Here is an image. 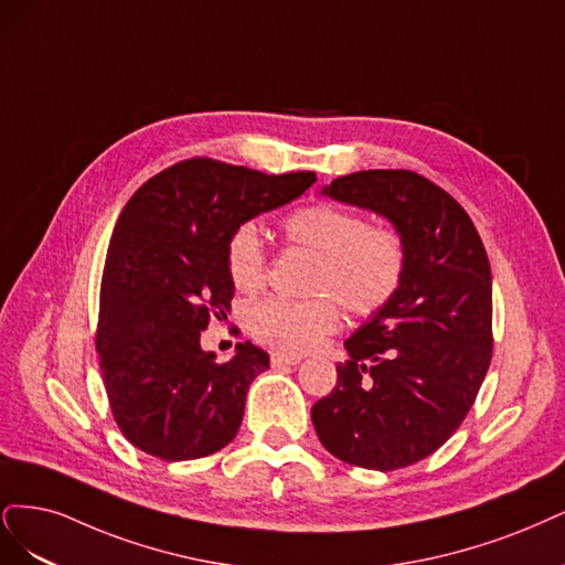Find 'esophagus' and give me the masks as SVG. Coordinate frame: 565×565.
I'll return each mask as SVG.
<instances>
[{
	"label": "esophagus",
	"mask_w": 565,
	"mask_h": 565,
	"mask_svg": "<svg viewBox=\"0 0 565 565\" xmlns=\"http://www.w3.org/2000/svg\"><path fill=\"white\" fill-rule=\"evenodd\" d=\"M300 361H302V356H298V354H288V352H275V354H271V366H275V369L298 366Z\"/></svg>",
	"instance_id": "34e87169"
}]
</instances>
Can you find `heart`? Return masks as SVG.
I'll use <instances>...</instances> for the list:
<instances>
[{"instance_id": "b5f03b06", "label": "heart", "mask_w": 565, "mask_h": 565, "mask_svg": "<svg viewBox=\"0 0 565 565\" xmlns=\"http://www.w3.org/2000/svg\"><path fill=\"white\" fill-rule=\"evenodd\" d=\"M286 236L312 253L317 269L309 290L317 298H265L248 309L253 335L286 352H307L340 329L335 299L354 317H373L387 307L404 281L406 250L394 230L369 227L361 215L317 204L284 223ZM230 279L239 290H256L265 277V248L253 223L236 227L227 244Z\"/></svg>"}]
</instances>
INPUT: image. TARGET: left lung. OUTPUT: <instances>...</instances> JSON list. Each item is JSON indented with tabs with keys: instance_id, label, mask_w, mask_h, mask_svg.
Segmentation results:
<instances>
[{
	"instance_id": "8db88e82",
	"label": "left lung",
	"mask_w": 565,
	"mask_h": 565,
	"mask_svg": "<svg viewBox=\"0 0 565 565\" xmlns=\"http://www.w3.org/2000/svg\"><path fill=\"white\" fill-rule=\"evenodd\" d=\"M394 227L404 281L344 340L338 385L312 406L338 460L392 471L441 448L479 394L493 352V279L465 209L413 171H359L321 190Z\"/></svg>"
}]
</instances>
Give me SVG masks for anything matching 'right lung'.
Wrapping results in <instances>:
<instances>
[{
	"mask_svg": "<svg viewBox=\"0 0 565 565\" xmlns=\"http://www.w3.org/2000/svg\"><path fill=\"white\" fill-rule=\"evenodd\" d=\"M315 173L267 175L190 159L150 178L124 206L107 248L96 348L119 429L159 460H196L239 431L269 354L239 342L221 363L202 348L230 312L227 244L236 227L290 204Z\"/></svg>",
	"mask_w": 565,
	"mask_h": 565,
	"instance_id": "add662e5",
	"label": "right lung"
}]
</instances>
